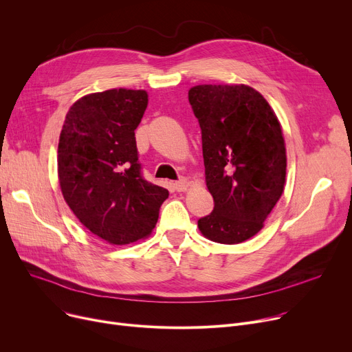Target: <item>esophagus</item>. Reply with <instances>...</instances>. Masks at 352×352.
<instances>
[{
  "label": "esophagus",
  "mask_w": 352,
  "mask_h": 352,
  "mask_svg": "<svg viewBox=\"0 0 352 352\" xmlns=\"http://www.w3.org/2000/svg\"><path fill=\"white\" fill-rule=\"evenodd\" d=\"M188 186H190V184H188V181H186L185 178H182V179L174 182V188H175V191H178V192L186 191V188H188Z\"/></svg>",
  "instance_id": "1"
}]
</instances>
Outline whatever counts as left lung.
<instances>
[{
	"label": "left lung",
	"instance_id": "obj_1",
	"mask_svg": "<svg viewBox=\"0 0 352 352\" xmlns=\"http://www.w3.org/2000/svg\"><path fill=\"white\" fill-rule=\"evenodd\" d=\"M188 99L202 131L205 182L215 206L202 235L236 245L261 232L285 191L286 144L267 100L248 85H198Z\"/></svg>",
	"mask_w": 352,
	"mask_h": 352
}]
</instances>
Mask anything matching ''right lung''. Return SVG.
<instances>
[{
	"label": "right lung",
	"mask_w": 352,
	"mask_h": 352,
	"mask_svg": "<svg viewBox=\"0 0 352 352\" xmlns=\"http://www.w3.org/2000/svg\"><path fill=\"white\" fill-rule=\"evenodd\" d=\"M147 104L146 90L90 93L70 106L59 135L63 199L83 226L110 245L147 238L170 195L140 173L134 130Z\"/></svg>",
	"instance_id": "add662e5"
}]
</instances>
